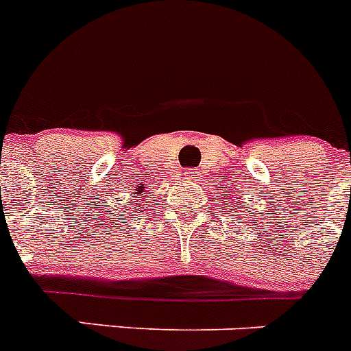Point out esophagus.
I'll list each match as a JSON object with an SVG mask.
<instances>
[{
  "mask_svg": "<svg viewBox=\"0 0 351 351\" xmlns=\"http://www.w3.org/2000/svg\"><path fill=\"white\" fill-rule=\"evenodd\" d=\"M183 178L195 180L197 178V171H195V169H185V173H183Z\"/></svg>",
  "mask_w": 351,
  "mask_h": 351,
  "instance_id": "esophagus-1",
  "label": "esophagus"
}]
</instances>
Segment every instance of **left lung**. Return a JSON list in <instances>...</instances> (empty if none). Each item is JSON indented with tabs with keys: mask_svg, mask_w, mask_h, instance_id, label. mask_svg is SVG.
I'll return each instance as SVG.
<instances>
[{
	"mask_svg": "<svg viewBox=\"0 0 351 351\" xmlns=\"http://www.w3.org/2000/svg\"><path fill=\"white\" fill-rule=\"evenodd\" d=\"M235 208H237V206H235Z\"/></svg>",
	"mask_w": 351,
	"mask_h": 351,
	"instance_id": "left-lung-1",
	"label": "left lung"
}]
</instances>
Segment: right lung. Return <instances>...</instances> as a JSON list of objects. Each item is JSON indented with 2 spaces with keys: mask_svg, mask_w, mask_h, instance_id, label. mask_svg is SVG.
<instances>
[{
  "mask_svg": "<svg viewBox=\"0 0 351 351\" xmlns=\"http://www.w3.org/2000/svg\"><path fill=\"white\" fill-rule=\"evenodd\" d=\"M135 194L142 195V197H143V185H140V186H138V189H136V191H135ZM133 197H135V195H133ZM135 204H136V206H138V208H140V202H138V201H135Z\"/></svg>",
  "mask_w": 351,
  "mask_h": 351,
  "instance_id": "1",
  "label": "right lung"
}]
</instances>
